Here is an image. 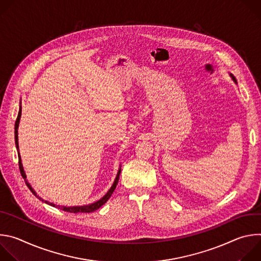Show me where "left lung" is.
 <instances>
[{
    "label": "left lung",
    "mask_w": 261,
    "mask_h": 261,
    "mask_svg": "<svg viewBox=\"0 0 261 261\" xmlns=\"http://www.w3.org/2000/svg\"><path fill=\"white\" fill-rule=\"evenodd\" d=\"M231 77H232V80L234 81V83H237V80H236V77H234V76H232V74H231Z\"/></svg>",
    "instance_id": "1"
}]
</instances>
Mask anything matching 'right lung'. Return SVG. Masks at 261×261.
Returning <instances> with one entry per match:
<instances>
[{
    "instance_id": "right-lung-1",
    "label": "right lung",
    "mask_w": 261,
    "mask_h": 261,
    "mask_svg": "<svg viewBox=\"0 0 261 261\" xmlns=\"http://www.w3.org/2000/svg\"><path fill=\"white\" fill-rule=\"evenodd\" d=\"M20 115H21V109H19L17 119H16V121H15V132H14V134H15V143H16V147H17V148H18V142H17V138H18V137H17V128H18V123H19ZM18 165H19V170H20L21 176H22L23 179L25 180V184H27V186H28V188L32 191V193H33L35 196H37V195H36V192L33 190V188L31 187V185H30L29 181L25 179L27 176H25V173H24V171H23V168H22V165H21V160H20V156H19V155H18ZM120 173H121V169L119 170L118 175H117V177H116V180H115L114 185L111 186L110 190H109L100 200H98V201H96V202H94V203H92V204H89V205H84V206H70V207H67V206H60V205H56V204H54V203H51V202L45 201V200H43L42 198H40V197H38V196H37V197H38L40 200L45 201L46 203H48V204H50V205H53V206H55V207L61 208V210H63V211L69 212V213H74V214H77V213H92V212L98 210L99 207H101V206L110 198L111 194L114 193V191H115V189H116V187H117V185H118V181H119V178H120Z\"/></svg>"
}]
</instances>
